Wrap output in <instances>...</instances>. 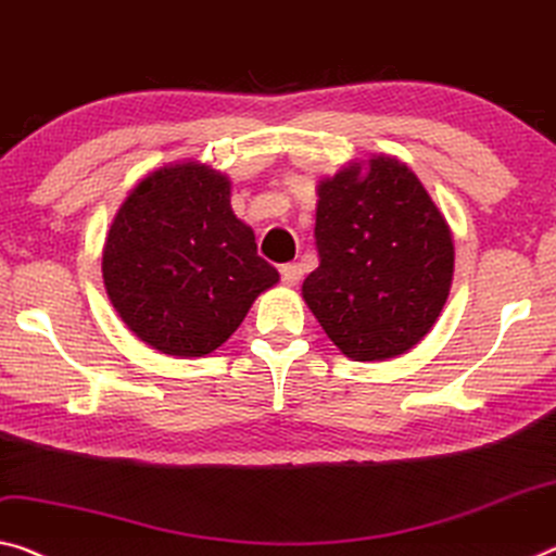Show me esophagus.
<instances>
[{"mask_svg": "<svg viewBox=\"0 0 556 556\" xmlns=\"http://www.w3.org/2000/svg\"><path fill=\"white\" fill-rule=\"evenodd\" d=\"M279 275L287 287H294V285H299V279H302V264H296V262L281 264Z\"/></svg>", "mask_w": 556, "mask_h": 556, "instance_id": "34e87169", "label": "esophagus"}]
</instances>
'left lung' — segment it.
<instances>
[{"label":"left lung","mask_w":556,"mask_h":556,"mask_svg":"<svg viewBox=\"0 0 556 556\" xmlns=\"http://www.w3.org/2000/svg\"><path fill=\"white\" fill-rule=\"evenodd\" d=\"M316 267L302 296L341 354L386 361L433 329L451 294L455 247L408 165L374 155L316 188Z\"/></svg>","instance_id":"obj_1"}]
</instances>
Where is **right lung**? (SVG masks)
Instances as JSON below:
<instances>
[{
    "label": "right lung",
    "instance_id": "obj_1",
    "mask_svg": "<svg viewBox=\"0 0 556 556\" xmlns=\"http://www.w3.org/2000/svg\"><path fill=\"white\" fill-rule=\"evenodd\" d=\"M103 285L140 341L170 356H207L232 337L254 299L279 281L237 219L230 180L200 163L146 175L113 217Z\"/></svg>",
    "mask_w": 556,
    "mask_h": 556
}]
</instances>
